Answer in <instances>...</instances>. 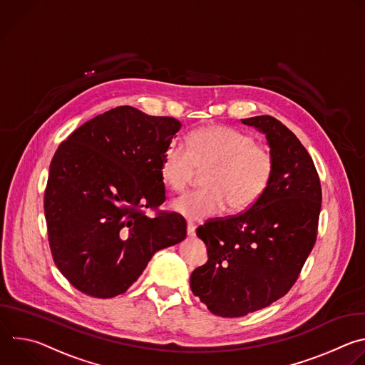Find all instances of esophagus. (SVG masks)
<instances>
[{
	"label": "esophagus",
	"mask_w": 365,
	"mask_h": 365,
	"mask_svg": "<svg viewBox=\"0 0 365 365\" xmlns=\"http://www.w3.org/2000/svg\"><path fill=\"white\" fill-rule=\"evenodd\" d=\"M196 234V225L193 222H187V235L193 237Z\"/></svg>",
	"instance_id": "1"
}]
</instances>
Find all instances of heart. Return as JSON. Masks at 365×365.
I'll return each mask as SVG.
<instances>
[{
  "label": "heart",
  "mask_w": 365,
  "mask_h": 365,
  "mask_svg": "<svg viewBox=\"0 0 365 365\" xmlns=\"http://www.w3.org/2000/svg\"><path fill=\"white\" fill-rule=\"evenodd\" d=\"M274 154L270 147L255 143L248 133L227 125L195 130L187 145L172 140L165 148L160 175L175 192L192 182L196 169L206 170L205 189L175 199L173 210L192 221L230 212H244L267 190L274 173Z\"/></svg>",
  "instance_id": "heart-1"
}]
</instances>
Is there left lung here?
Listing matches in <instances>:
<instances>
[{
    "instance_id": "1",
    "label": "left lung",
    "mask_w": 365,
    "mask_h": 365,
    "mask_svg": "<svg viewBox=\"0 0 365 365\" xmlns=\"http://www.w3.org/2000/svg\"><path fill=\"white\" fill-rule=\"evenodd\" d=\"M241 121L266 134L276 166L250 210L196 228L207 262L193 270L190 289L222 318L262 310L292 289L315 245L322 205L319 175L299 138L270 115Z\"/></svg>"
}]
</instances>
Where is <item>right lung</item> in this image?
Here are the masks:
<instances>
[{"mask_svg": "<svg viewBox=\"0 0 365 365\" xmlns=\"http://www.w3.org/2000/svg\"><path fill=\"white\" fill-rule=\"evenodd\" d=\"M182 127L124 106L103 113L62 141L44 190L48 245L59 272L99 299L124 293L153 254L186 237L166 200L163 153ZM154 210L155 217H146Z\"/></svg>", "mask_w": 365, "mask_h": 365, "instance_id": "obj_1", "label": "right lung"}]
</instances>
